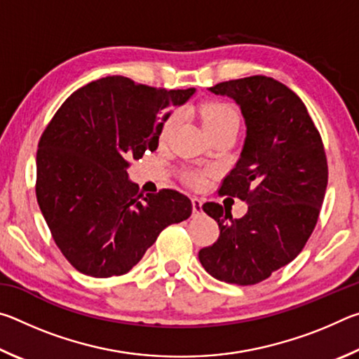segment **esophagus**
Wrapping results in <instances>:
<instances>
[{
  "instance_id": "34e87169",
  "label": "esophagus",
  "mask_w": 359,
  "mask_h": 359,
  "mask_svg": "<svg viewBox=\"0 0 359 359\" xmlns=\"http://www.w3.org/2000/svg\"><path fill=\"white\" fill-rule=\"evenodd\" d=\"M191 205H193V215L203 214V199L198 196L191 198Z\"/></svg>"
}]
</instances>
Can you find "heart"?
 Segmentation results:
<instances>
[{"label":"heart","instance_id":"b5f03b06","mask_svg":"<svg viewBox=\"0 0 359 359\" xmlns=\"http://www.w3.org/2000/svg\"><path fill=\"white\" fill-rule=\"evenodd\" d=\"M199 114H201V121L204 130L208 131V135H214V133L229 128V126L239 125V115L236 112V109L228 104V102L223 101H209L204 102L199 109ZM175 121H177V115L172 114L165 120L161 130V137L169 135V131L174 128ZM187 180L190 182L191 185H201L204 180V175L201 172H188Z\"/></svg>","mask_w":359,"mask_h":359}]
</instances>
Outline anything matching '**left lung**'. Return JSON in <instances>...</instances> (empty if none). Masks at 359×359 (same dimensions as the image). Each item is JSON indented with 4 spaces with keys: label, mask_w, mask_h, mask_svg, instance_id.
Returning <instances> with one entry per match:
<instances>
[{
    "label": "left lung",
    "mask_w": 359,
    "mask_h": 359,
    "mask_svg": "<svg viewBox=\"0 0 359 359\" xmlns=\"http://www.w3.org/2000/svg\"><path fill=\"white\" fill-rule=\"evenodd\" d=\"M209 92L233 100L245 120L244 147L220 193L241 198L248 210L233 218L205 203L220 236L198 257L217 280L255 285L293 261L311 238L327 185L323 142L299 96L276 79H236Z\"/></svg>",
    "instance_id": "left-lung-1"
}]
</instances>
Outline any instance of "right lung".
<instances>
[{"mask_svg": "<svg viewBox=\"0 0 359 359\" xmlns=\"http://www.w3.org/2000/svg\"><path fill=\"white\" fill-rule=\"evenodd\" d=\"M196 90H166L109 76L66 100L39 141L36 196L53 241L85 276H121L158 234L191 215L175 190L139 194L131 160L158 147L169 107Z\"/></svg>", "mask_w": 359, "mask_h": 359, "instance_id": "obj_1", "label": "right lung"}]
</instances>
